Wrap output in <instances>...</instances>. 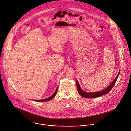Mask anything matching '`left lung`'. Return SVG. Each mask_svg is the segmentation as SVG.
<instances>
[{
  "label": "left lung",
  "instance_id": "left-lung-1",
  "mask_svg": "<svg viewBox=\"0 0 131 131\" xmlns=\"http://www.w3.org/2000/svg\"><path fill=\"white\" fill-rule=\"evenodd\" d=\"M120 70H119V73L118 74V75H117L116 78L114 80V81L112 82V83H111V84L107 87V88H106L105 89L101 91H99V92H94V93H87L85 92L84 91H83L81 88V87L79 84V82L78 81V80L76 79V84H77V90H78V92L79 93V94L83 97L84 98H96V97H98L100 96H101L103 95H105L107 93H109V92L112 89V88H113V86H114L117 78L119 75L120 73Z\"/></svg>",
  "mask_w": 131,
  "mask_h": 131
}]
</instances>
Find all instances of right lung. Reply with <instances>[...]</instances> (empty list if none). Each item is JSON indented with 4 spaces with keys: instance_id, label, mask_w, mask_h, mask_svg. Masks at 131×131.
I'll return each instance as SVG.
<instances>
[{
    "instance_id": "obj_1",
    "label": "right lung",
    "mask_w": 131,
    "mask_h": 131,
    "mask_svg": "<svg viewBox=\"0 0 131 131\" xmlns=\"http://www.w3.org/2000/svg\"><path fill=\"white\" fill-rule=\"evenodd\" d=\"M58 87H57V90H56V91H55V92L54 93V94H53L51 96H50V97H49V98H46V99L40 100H35V101H37V102H45V101H48L51 100L52 99H53V98L55 97L56 95L57 94V91H58Z\"/></svg>"
}]
</instances>
